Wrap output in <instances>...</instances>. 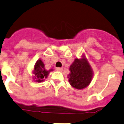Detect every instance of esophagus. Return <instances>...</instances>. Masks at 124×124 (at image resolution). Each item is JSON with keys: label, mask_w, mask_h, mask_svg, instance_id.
<instances>
[{"label": "esophagus", "mask_w": 124, "mask_h": 124, "mask_svg": "<svg viewBox=\"0 0 124 124\" xmlns=\"http://www.w3.org/2000/svg\"><path fill=\"white\" fill-rule=\"evenodd\" d=\"M56 70H57V71H61V70H63V68H56Z\"/></svg>", "instance_id": "obj_1"}]
</instances>
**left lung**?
<instances>
[{
  "instance_id": "obj_1",
  "label": "left lung",
  "mask_w": 124,
  "mask_h": 124,
  "mask_svg": "<svg viewBox=\"0 0 124 124\" xmlns=\"http://www.w3.org/2000/svg\"><path fill=\"white\" fill-rule=\"evenodd\" d=\"M69 81L72 86L78 89L86 87L91 81L93 72L85 58L75 59L70 66Z\"/></svg>"
}]
</instances>
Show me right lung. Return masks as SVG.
I'll return each instance as SVG.
<instances>
[{
  "mask_svg": "<svg viewBox=\"0 0 124 124\" xmlns=\"http://www.w3.org/2000/svg\"><path fill=\"white\" fill-rule=\"evenodd\" d=\"M52 69L49 70H46L44 68V64L42 63L41 60H38L34 68V74H35V78L38 82H41L43 81L44 78H47L49 72L52 71Z\"/></svg>",
  "mask_w": 124,
  "mask_h": 124,
  "instance_id": "add662e5",
  "label": "right lung"
}]
</instances>
